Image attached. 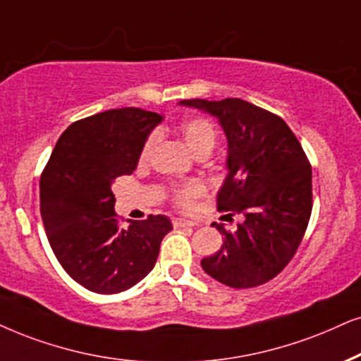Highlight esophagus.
Listing matches in <instances>:
<instances>
[{"mask_svg": "<svg viewBox=\"0 0 361 361\" xmlns=\"http://www.w3.org/2000/svg\"><path fill=\"white\" fill-rule=\"evenodd\" d=\"M173 226L175 228H193L195 223L190 220H185V218H173Z\"/></svg>", "mask_w": 361, "mask_h": 361, "instance_id": "obj_1", "label": "esophagus"}]
</instances>
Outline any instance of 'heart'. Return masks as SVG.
<instances>
[{
    "instance_id": "heart-1",
    "label": "heart",
    "mask_w": 361,
    "mask_h": 361,
    "mask_svg": "<svg viewBox=\"0 0 361 361\" xmlns=\"http://www.w3.org/2000/svg\"><path fill=\"white\" fill-rule=\"evenodd\" d=\"M180 131L181 136H183L185 145L193 154H198L202 152H212L214 141H216V130H214L213 123L202 116H193L185 120L181 123ZM154 143H157V135H149L148 140L145 141L143 148H141V161L148 159ZM202 193L203 186L198 181H190V183L181 185L180 188L175 190V203L181 208H191V204H193L195 200Z\"/></svg>"
}]
</instances>
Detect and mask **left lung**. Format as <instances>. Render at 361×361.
<instances>
[{"label":"left lung","instance_id":"obj_1","mask_svg":"<svg viewBox=\"0 0 361 361\" xmlns=\"http://www.w3.org/2000/svg\"><path fill=\"white\" fill-rule=\"evenodd\" d=\"M208 113L228 141V175L218 209L243 221L221 248L202 259L204 273L231 288H253L275 278L298 250L312 214V166L302 145L280 116L240 98L183 99Z\"/></svg>","mask_w":361,"mask_h":361}]
</instances>
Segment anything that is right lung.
<instances>
[{
  "instance_id": "obj_1",
  "label": "right lung",
  "mask_w": 361,
  "mask_h": 361,
  "mask_svg": "<svg viewBox=\"0 0 361 361\" xmlns=\"http://www.w3.org/2000/svg\"><path fill=\"white\" fill-rule=\"evenodd\" d=\"M163 116L120 108L73 123L59 136L39 180V209L54 257L94 293H120L157 263L173 230L165 214L121 228L111 186L138 166L141 148Z\"/></svg>"
}]
</instances>
